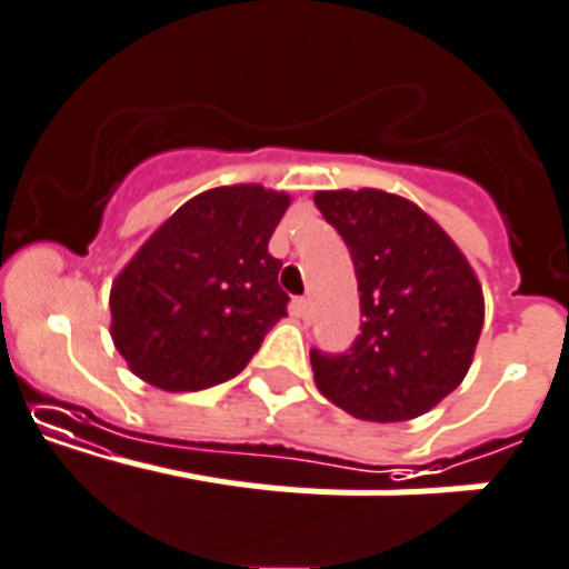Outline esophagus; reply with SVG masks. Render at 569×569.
Returning a JSON list of instances; mask_svg holds the SVG:
<instances>
[{
    "instance_id": "obj_1",
    "label": "esophagus",
    "mask_w": 569,
    "mask_h": 569,
    "mask_svg": "<svg viewBox=\"0 0 569 569\" xmlns=\"http://www.w3.org/2000/svg\"><path fill=\"white\" fill-rule=\"evenodd\" d=\"M293 316L310 318V299H296L293 301Z\"/></svg>"
}]
</instances>
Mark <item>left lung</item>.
Listing matches in <instances>:
<instances>
[{"label": "left lung", "mask_w": 569, "mask_h": 569, "mask_svg": "<svg viewBox=\"0 0 569 569\" xmlns=\"http://www.w3.org/2000/svg\"><path fill=\"white\" fill-rule=\"evenodd\" d=\"M360 290V335L310 349L327 399L362 421H408L456 391L483 329V290L456 242L416 203L380 189L318 192Z\"/></svg>", "instance_id": "left-lung-1"}]
</instances>
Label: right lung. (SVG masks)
<instances>
[{
	"instance_id": "1",
	"label": "right lung",
	"mask_w": 569,
	"mask_h": 569,
	"mask_svg": "<svg viewBox=\"0 0 569 569\" xmlns=\"http://www.w3.org/2000/svg\"><path fill=\"white\" fill-rule=\"evenodd\" d=\"M290 207L257 183L218 187L187 200L117 276L111 335L144 382L203 391L248 366L288 316L270 234Z\"/></svg>"
}]
</instances>
